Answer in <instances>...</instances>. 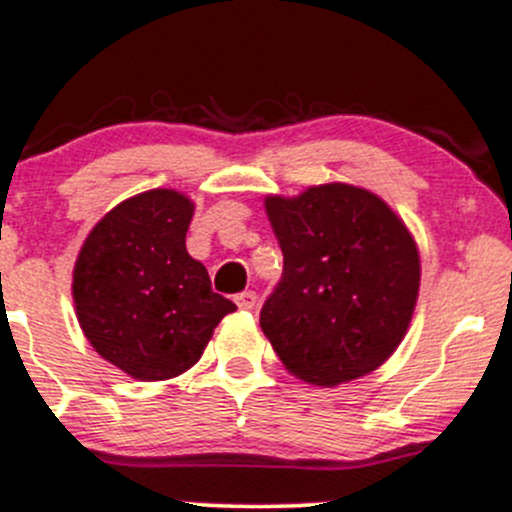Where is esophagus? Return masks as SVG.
<instances>
[{"instance_id": "esophagus-1", "label": "esophagus", "mask_w": 512, "mask_h": 512, "mask_svg": "<svg viewBox=\"0 0 512 512\" xmlns=\"http://www.w3.org/2000/svg\"><path fill=\"white\" fill-rule=\"evenodd\" d=\"M236 306L244 308V311H251V308L256 306V293L254 291H241L239 296H236Z\"/></svg>"}]
</instances>
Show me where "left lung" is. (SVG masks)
<instances>
[{"label":"left lung","instance_id":"left-lung-1","mask_svg":"<svg viewBox=\"0 0 512 512\" xmlns=\"http://www.w3.org/2000/svg\"><path fill=\"white\" fill-rule=\"evenodd\" d=\"M283 276L261 328L286 371L338 386L376 371L411 323L421 286L416 241L391 206L351 184L266 196Z\"/></svg>","mask_w":512,"mask_h":512}]
</instances>
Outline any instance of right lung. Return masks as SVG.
I'll return each instance as SVG.
<instances>
[{"label":"right lung","instance_id":"right-lung-1","mask_svg":"<svg viewBox=\"0 0 512 512\" xmlns=\"http://www.w3.org/2000/svg\"><path fill=\"white\" fill-rule=\"evenodd\" d=\"M194 204L174 189L121 201L86 236L72 296L94 351L139 381L189 371L236 303L186 251Z\"/></svg>","mask_w":512,"mask_h":512}]
</instances>
